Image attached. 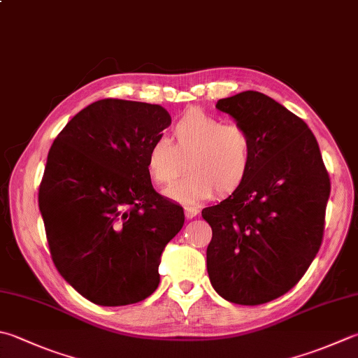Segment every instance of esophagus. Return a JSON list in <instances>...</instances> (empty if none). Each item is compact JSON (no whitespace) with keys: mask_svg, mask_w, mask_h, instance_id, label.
<instances>
[{"mask_svg":"<svg viewBox=\"0 0 358 358\" xmlns=\"http://www.w3.org/2000/svg\"><path fill=\"white\" fill-rule=\"evenodd\" d=\"M198 208L196 207H192V206H187L185 207V217H187V220H192V218H194L198 215Z\"/></svg>","mask_w":358,"mask_h":358,"instance_id":"obj_1","label":"esophagus"}]
</instances>
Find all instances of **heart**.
<instances>
[{
    "instance_id": "heart-1",
    "label": "heart",
    "mask_w": 358,
    "mask_h": 358,
    "mask_svg": "<svg viewBox=\"0 0 358 358\" xmlns=\"http://www.w3.org/2000/svg\"><path fill=\"white\" fill-rule=\"evenodd\" d=\"M251 134L238 123H222L199 109L185 112L173 126L170 138L156 140L148 148L145 168L157 187H171L184 173L179 185L166 190L182 201L206 199L213 192L231 194L245 184L252 166Z\"/></svg>"
}]
</instances>
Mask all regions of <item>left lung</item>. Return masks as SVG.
<instances>
[{
  "instance_id": "8db88e82",
  "label": "left lung",
  "mask_w": 358,
  "mask_h": 358,
  "mask_svg": "<svg viewBox=\"0 0 358 358\" xmlns=\"http://www.w3.org/2000/svg\"><path fill=\"white\" fill-rule=\"evenodd\" d=\"M217 107L251 134L254 156L245 184L202 210L212 227L207 273L226 301L265 304L298 284L320 251L329 173L313 132L278 101L248 90Z\"/></svg>"
}]
</instances>
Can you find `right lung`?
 I'll list each match as a JSON object with an SVG mask.
<instances>
[{"label": "right lung", "mask_w": 358, "mask_h": 358, "mask_svg": "<svg viewBox=\"0 0 358 358\" xmlns=\"http://www.w3.org/2000/svg\"><path fill=\"white\" fill-rule=\"evenodd\" d=\"M171 117L157 104L99 99L54 140L38 188L51 259L93 304H136L159 287L184 208L154 190L145 160Z\"/></svg>", "instance_id": "obj_1"}]
</instances>
